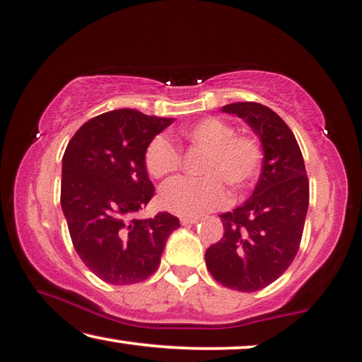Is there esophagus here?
I'll list each match as a JSON object with an SVG mask.
<instances>
[{
  "label": "esophagus",
  "mask_w": 362,
  "mask_h": 362,
  "mask_svg": "<svg viewBox=\"0 0 362 362\" xmlns=\"http://www.w3.org/2000/svg\"><path fill=\"white\" fill-rule=\"evenodd\" d=\"M181 223L182 225H192L199 222V217H181Z\"/></svg>",
  "instance_id": "obj_1"
}]
</instances>
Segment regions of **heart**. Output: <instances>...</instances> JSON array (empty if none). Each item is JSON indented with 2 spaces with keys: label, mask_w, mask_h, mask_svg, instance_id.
<instances>
[{
  "label": "heart",
  "mask_w": 362,
  "mask_h": 362,
  "mask_svg": "<svg viewBox=\"0 0 362 362\" xmlns=\"http://www.w3.org/2000/svg\"><path fill=\"white\" fill-rule=\"evenodd\" d=\"M180 139L194 148L206 150L199 177H177L160 189V204L182 217H197L222 206L227 189L242 196L255 185L264 160V148L255 134H235L227 120L206 117L181 129ZM145 168L156 180L180 170L182 156L166 135H155L145 148Z\"/></svg>",
  "instance_id": "b5f03b06"
}]
</instances>
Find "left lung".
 Instances as JSON below:
<instances>
[{
  "label": "left lung",
  "mask_w": 362,
  "mask_h": 362,
  "mask_svg": "<svg viewBox=\"0 0 362 362\" xmlns=\"http://www.w3.org/2000/svg\"><path fill=\"white\" fill-rule=\"evenodd\" d=\"M223 112L245 119L264 148L253 196L220 216L223 237L206 251L214 279L228 289L255 292L274 282L294 261L308 209L302 151L284 120L259 103H233Z\"/></svg>",
  "instance_id": "1"
}]
</instances>
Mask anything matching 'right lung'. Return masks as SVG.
<instances>
[{
    "instance_id": "obj_1",
    "label": "right lung",
    "mask_w": 362,
    "mask_h": 362,
    "mask_svg": "<svg viewBox=\"0 0 362 362\" xmlns=\"http://www.w3.org/2000/svg\"><path fill=\"white\" fill-rule=\"evenodd\" d=\"M173 119L116 109L88 120L64 153L60 204L73 246L86 268L112 286L142 282L160 266L177 217L137 218L155 187L145 148Z\"/></svg>"
}]
</instances>
